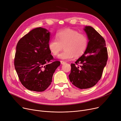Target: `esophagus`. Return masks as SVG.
I'll return each mask as SVG.
<instances>
[{
  "label": "esophagus",
  "mask_w": 121,
  "mask_h": 121,
  "mask_svg": "<svg viewBox=\"0 0 121 121\" xmlns=\"http://www.w3.org/2000/svg\"><path fill=\"white\" fill-rule=\"evenodd\" d=\"M60 62H61V64H62V65H64V64H65L66 63L65 61H61Z\"/></svg>",
  "instance_id": "1"
}]
</instances>
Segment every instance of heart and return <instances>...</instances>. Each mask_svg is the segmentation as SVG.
I'll use <instances>...</instances> for the list:
<instances>
[{
	"mask_svg": "<svg viewBox=\"0 0 121 121\" xmlns=\"http://www.w3.org/2000/svg\"><path fill=\"white\" fill-rule=\"evenodd\" d=\"M56 39L49 41L48 47L53 55H57L64 47V51L59 55L63 60H71L75 56L78 58L83 55L88 46L87 36L79 31L67 28L62 30L56 34Z\"/></svg>",
	"mask_w": 121,
	"mask_h": 121,
	"instance_id": "heart-1",
	"label": "heart"
}]
</instances>
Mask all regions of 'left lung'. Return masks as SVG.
Wrapping results in <instances>:
<instances>
[{
	"instance_id": "left-lung-1",
	"label": "left lung",
	"mask_w": 121,
	"mask_h": 121,
	"mask_svg": "<svg viewBox=\"0 0 121 121\" xmlns=\"http://www.w3.org/2000/svg\"><path fill=\"white\" fill-rule=\"evenodd\" d=\"M88 46L85 53L71 64L69 77L72 84L83 89L93 87L100 79L108 59L104 38L91 26H85Z\"/></svg>"
}]
</instances>
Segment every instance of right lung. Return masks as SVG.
Instances as JSON below:
<instances>
[{
	"label": "right lung",
	"mask_w": 121,
	"mask_h": 121,
	"mask_svg": "<svg viewBox=\"0 0 121 121\" xmlns=\"http://www.w3.org/2000/svg\"><path fill=\"white\" fill-rule=\"evenodd\" d=\"M49 35L46 29L38 27L24 35L17 43L15 68L21 83L29 90H46L60 65L48 49Z\"/></svg>",
	"instance_id": "add662e5"
}]
</instances>
